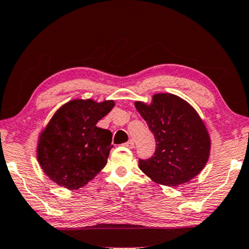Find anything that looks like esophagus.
Segmentation results:
<instances>
[{"mask_svg":"<svg viewBox=\"0 0 249 249\" xmlns=\"http://www.w3.org/2000/svg\"><path fill=\"white\" fill-rule=\"evenodd\" d=\"M124 147H127V148H130V149H132L133 147H135V141H133L132 139L131 140H129V141H127V142H125L124 144Z\"/></svg>","mask_w":249,"mask_h":249,"instance_id":"1","label":"esophagus"}]
</instances>
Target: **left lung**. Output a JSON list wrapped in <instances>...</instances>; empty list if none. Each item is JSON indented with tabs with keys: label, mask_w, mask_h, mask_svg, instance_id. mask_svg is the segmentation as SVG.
<instances>
[{
	"label": "left lung",
	"mask_w": 249,
	"mask_h": 249,
	"mask_svg": "<svg viewBox=\"0 0 249 249\" xmlns=\"http://www.w3.org/2000/svg\"><path fill=\"white\" fill-rule=\"evenodd\" d=\"M156 140L151 158L139 159V168L164 186L188 182L204 169L210 152L205 124L188 102L171 93H157L150 105L135 102Z\"/></svg>",
	"instance_id": "8db88e82"
}]
</instances>
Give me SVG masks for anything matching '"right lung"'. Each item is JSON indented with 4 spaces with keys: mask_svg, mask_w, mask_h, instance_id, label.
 I'll return each mask as SVG.
<instances>
[{
    "mask_svg": "<svg viewBox=\"0 0 249 249\" xmlns=\"http://www.w3.org/2000/svg\"><path fill=\"white\" fill-rule=\"evenodd\" d=\"M114 101H69L56 110L40 133L37 161L44 174L59 186L79 189L100 173L107 164L112 133L97 127Z\"/></svg>",
    "mask_w": 249,
    "mask_h": 249,
    "instance_id": "1",
    "label": "right lung"
}]
</instances>
